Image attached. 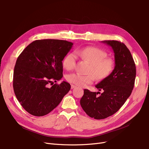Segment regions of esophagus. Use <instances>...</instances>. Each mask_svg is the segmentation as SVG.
<instances>
[{"instance_id":"obj_1","label":"esophagus","mask_w":149,"mask_h":149,"mask_svg":"<svg viewBox=\"0 0 149 149\" xmlns=\"http://www.w3.org/2000/svg\"><path fill=\"white\" fill-rule=\"evenodd\" d=\"M77 86H75V85H71V89H74V88H76Z\"/></svg>"}]
</instances>
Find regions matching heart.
<instances>
[{
	"mask_svg": "<svg viewBox=\"0 0 149 149\" xmlns=\"http://www.w3.org/2000/svg\"><path fill=\"white\" fill-rule=\"evenodd\" d=\"M77 56L90 63L88 75L78 73L70 74L66 76V80L70 83L79 86H85L94 80V77L98 80L105 79L113 70L114 63L113 59L107 57V53L97 47L89 46L77 49ZM74 53H69L63 60V67L69 70L74 68L76 63V56ZM95 76H94L93 75Z\"/></svg>",
	"mask_w": 149,
	"mask_h": 149,
	"instance_id": "obj_1",
	"label": "heart"
}]
</instances>
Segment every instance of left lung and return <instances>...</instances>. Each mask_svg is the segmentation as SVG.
Wrapping results in <instances>:
<instances>
[{
  "mask_svg": "<svg viewBox=\"0 0 149 149\" xmlns=\"http://www.w3.org/2000/svg\"><path fill=\"white\" fill-rule=\"evenodd\" d=\"M102 42L113 50L114 69L110 75L95 85L99 91H102V93L84 89L80 100L84 111L95 119H105L119 110L131 95L136 78L135 63L125 45L114 40Z\"/></svg>",
  "mask_w": 149,
  "mask_h": 149,
  "instance_id": "8db88e82",
  "label": "left lung"
}]
</instances>
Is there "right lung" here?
<instances>
[{
    "label": "right lung",
    "instance_id": "add662e5",
    "mask_svg": "<svg viewBox=\"0 0 149 149\" xmlns=\"http://www.w3.org/2000/svg\"><path fill=\"white\" fill-rule=\"evenodd\" d=\"M72 45L64 40H36L18 56L13 73L14 92L30 114H47L69 91V83L63 81L58 85L54 82L63 77L62 61Z\"/></svg>",
    "mask_w": 149,
    "mask_h": 149
}]
</instances>
